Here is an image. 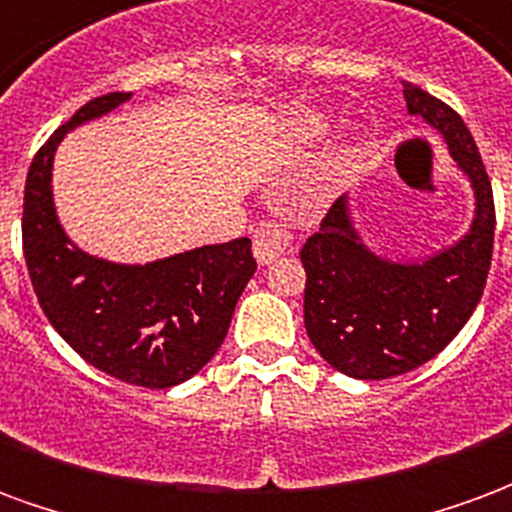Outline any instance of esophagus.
Here are the masks:
<instances>
[{
    "label": "esophagus",
    "instance_id": "esophagus-1",
    "mask_svg": "<svg viewBox=\"0 0 512 512\" xmlns=\"http://www.w3.org/2000/svg\"><path fill=\"white\" fill-rule=\"evenodd\" d=\"M292 245V234L283 231L278 223H259L253 231V256L259 264H272Z\"/></svg>",
    "mask_w": 512,
    "mask_h": 512
}]
</instances>
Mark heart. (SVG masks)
Masks as SVG:
<instances>
[{
    "label": "heart",
    "mask_w": 512,
    "mask_h": 512,
    "mask_svg": "<svg viewBox=\"0 0 512 512\" xmlns=\"http://www.w3.org/2000/svg\"><path fill=\"white\" fill-rule=\"evenodd\" d=\"M308 136H322V128H319V125H316V128L308 130Z\"/></svg>",
    "instance_id": "b5f03b06"
}]
</instances>
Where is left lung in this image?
<instances>
[{"instance_id": "left-lung-1", "label": "left lung", "mask_w": 512, "mask_h": 512, "mask_svg": "<svg viewBox=\"0 0 512 512\" xmlns=\"http://www.w3.org/2000/svg\"><path fill=\"white\" fill-rule=\"evenodd\" d=\"M409 114L445 138L475 190V218L461 240L423 261H393L357 234L341 196L302 245L305 330L335 371L390 379L414 371L453 341L486 289L494 253V193L464 119L442 100L404 84Z\"/></svg>"}]
</instances>
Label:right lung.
<instances>
[{"mask_svg": "<svg viewBox=\"0 0 512 512\" xmlns=\"http://www.w3.org/2000/svg\"><path fill=\"white\" fill-rule=\"evenodd\" d=\"M125 100L130 92L89 100L37 149L24 188V259L40 308L73 352L119 382L166 390L215 357L256 259L248 237L149 264L98 259L70 242L54 210V152L67 130Z\"/></svg>", "mask_w": 512, "mask_h": 512, "instance_id": "obj_1", "label": "right lung"}]
</instances>
